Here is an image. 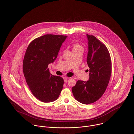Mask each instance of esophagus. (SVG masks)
<instances>
[{
  "label": "esophagus",
  "mask_w": 134,
  "mask_h": 134,
  "mask_svg": "<svg viewBox=\"0 0 134 134\" xmlns=\"http://www.w3.org/2000/svg\"><path fill=\"white\" fill-rule=\"evenodd\" d=\"M68 79V78L67 77H64V82H66V81H67V79Z\"/></svg>",
  "instance_id": "esophagus-1"
}]
</instances>
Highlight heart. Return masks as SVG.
<instances>
[{
    "label": "heart",
    "mask_w": 134,
    "mask_h": 134,
    "mask_svg": "<svg viewBox=\"0 0 134 134\" xmlns=\"http://www.w3.org/2000/svg\"><path fill=\"white\" fill-rule=\"evenodd\" d=\"M72 51L73 52H76V51H83V47L79 43H74L73 46H72Z\"/></svg>",
    "instance_id": "heart-1"
}]
</instances>
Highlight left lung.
<instances>
[{"label":"left lung","mask_w":134,"mask_h":134,"mask_svg":"<svg viewBox=\"0 0 134 134\" xmlns=\"http://www.w3.org/2000/svg\"><path fill=\"white\" fill-rule=\"evenodd\" d=\"M87 37L89 79L87 81L78 80L72 88L75 99L84 104L94 103L102 97L108 85L112 67L106 47L93 35L87 34Z\"/></svg>","instance_id":"1"}]
</instances>
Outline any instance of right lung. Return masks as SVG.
Listing matches in <instances>:
<instances>
[{
    "mask_svg": "<svg viewBox=\"0 0 134 134\" xmlns=\"http://www.w3.org/2000/svg\"><path fill=\"white\" fill-rule=\"evenodd\" d=\"M67 36L46 34L33 40L24 57L23 70L32 94L44 103L56 100L63 88L64 80L51 74L48 64L57 58Z\"/></svg>",
    "mask_w": 134,
    "mask_h": 134,
    "instance_id": "obj_1",
    "label": "right lung"
}]
</instances>
